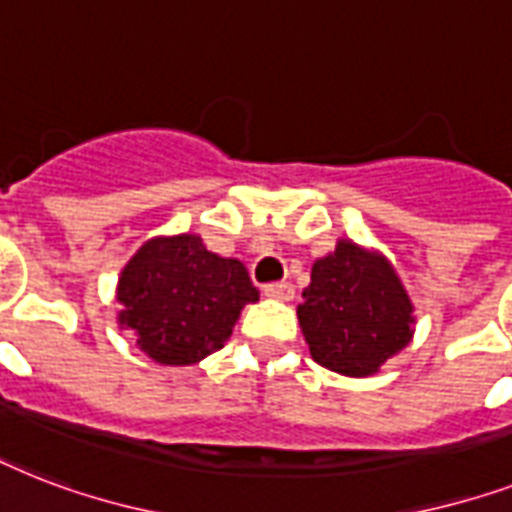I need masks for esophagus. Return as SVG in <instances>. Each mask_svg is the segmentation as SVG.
<instances>
[{"label":"esophagus","mask_w":512,"mask_h":512,"mask_svg":"<svg viewBox=\"0 0 512 512\" xmlns=\"http://www.w3.org/2000/svg\"><path fill=\"white\" fill-rule=\"evenodd\" d=\"M263 292L271 300H281V303H289L292 297H295V287L289 284V281H276V284H268V287H263Z\"/></svg>","instance_id":"34e87169"}]
</instances>
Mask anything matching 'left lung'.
I'll return each instance as SVG.
<instances>
[{
  "label": "left lung",
  "mask_w": 512,
  "mask_h": 512,
  "mask_svg": "<svg viewBox=\"0 0 512 512\" xmlns=\"http://www.w3.org/2000/svg\"><path fill=\"white\" fill-rule=\"evenodd\" d=\"M297 319L316 364L372 377L414 337V305L390 260L350 239L319 257Z\"/></svg>",
  "instance_id": "1"
}]
</instances>
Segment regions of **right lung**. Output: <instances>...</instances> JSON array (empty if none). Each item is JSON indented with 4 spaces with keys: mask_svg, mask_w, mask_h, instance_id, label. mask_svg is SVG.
<instances>
[{
    "mask_svg": "<svg viewBox=\"0 0 512 512\" xmlns=\"http://www.w3.org/2000/svg\"><path fill=\"white\" fill-rule=\"evenodd\" d=\"M257 300L244 263L209 252L199 233L154 236L119 273L116 324L156 364L191 366L223 348Z\"/></svg>",
    "mask_w": 512,
    "mask_h": 512,
    "instance_id": "add662e5",
    "label": "right lung"
}]
</instances>
